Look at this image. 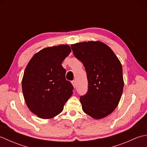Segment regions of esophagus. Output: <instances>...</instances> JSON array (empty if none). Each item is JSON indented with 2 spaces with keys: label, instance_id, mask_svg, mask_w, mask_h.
Here are the masks:
<instances>
[{
  "label": "esophagus",
  "instance_id": "34e87169",
  "mask_svg": "<svg viewBox=\"0 0 147 147\" xmlns=\"http://www.w3.org/2000/svg\"><path fill=\"white\" fill-rule=\"evenodd\" d=\"M72 85H73L74 88H75L76 86V81H75V80H73V81H72Z\"/></svg>",
  "mask_w": 147,
  "mask_h": 147
}]
</instances>
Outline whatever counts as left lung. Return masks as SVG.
<instances>
[{"label":"left lung","instance_id":"1","mask_svg":"<svg viewBox=\"0 0 147 147\" xmlns=\"http://www.w3.org/2000/svg\"><path fill=\"white\" fill-rule=\"evenodd\" d=\"M73 54L82 62L88 79V92L80 96L83 111L99 119L117 107L123 91V67L113 51L101 42L71 45Z\"/></svg>","mask_w":147,"mask_h":147}]
</instances>
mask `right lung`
<instances>
[{"label":"right lung","instance_id":"right-lung-1","mask_svg":"<svg viewBox=\"0 0 147 147\" xmlns=\"http://www.w3.org/2000/svg\"><path fill=\"white\" fill-rule=\"evenodd\" d=\"M71 51L68 45L47 47L31 59L22 80V90L30 110L42 119L60 114L73 94L62 62Z\"/></svg>","mask_w":147,"mask_h":147}]
</instances>
